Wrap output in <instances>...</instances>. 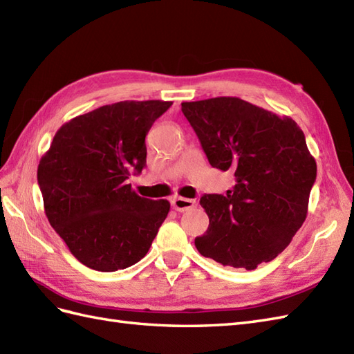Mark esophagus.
Wrapping results in <instances>:
<instances>
[{
  "instance_id": "34e87169",
  "label": "esophagus",
  "mask_w": 354,
  "mask_h": 354,
  "mask_svg": "<svg viewBox=\"0 0 354 354\" xmlns=\"http://www.w3.org/2000/svg\"><path fill=\"white\" fill-rule=\"evenodd\" d=\"M171 206H174V209L178 212H185L188 209H193L196 206V202L185 197H174L171 198Z\"/></svg>"
}]
</instances>
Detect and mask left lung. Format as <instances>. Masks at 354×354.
Instances as JSON below:
<instances>
[{"label": "left lung", "instance_id": "1", "mask_svg": "<svg viewBox=\"0 0 354 354\" xmlns=\"http://www.w3.org/2000/svg\"><path fill=\"white\" fill-rule=\"evenodd\" d=\"M180 106L209 165L236 176L227 196H202L209 227L194 239L196 248L223 266L248 270L274 260L304 224L317 176L304 131L290 116L238 97Z\"/></svg>", "mask_w": 354, "mask_h": 354}]
</instances>
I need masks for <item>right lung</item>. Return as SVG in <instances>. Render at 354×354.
<instances>
[{
    "label": "right lung",
    "instance_id": "1",
    "mask_svg": "<svg viewBox=\"0 0 354 354\" xmlns=\"http://www.w3.org/2000/svg\"><path fill=\"white\" fill-rule=\"evenodd\" d=\"M171 102H120L79 115L57 131L40 160L44 212L71 254L100 272L147 256L170 209L127 184L147 166L145 138Z\"/></svg>",
    "mask_w": 354,
    "mask_h": 354
}]
</instances>
